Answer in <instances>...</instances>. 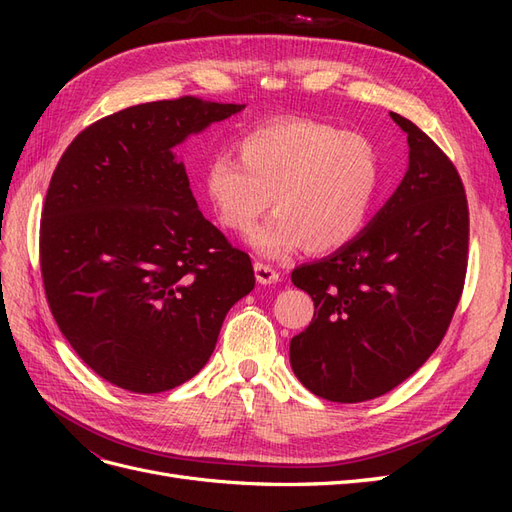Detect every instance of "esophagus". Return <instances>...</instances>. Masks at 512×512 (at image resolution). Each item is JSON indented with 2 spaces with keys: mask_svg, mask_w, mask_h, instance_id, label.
Returning a JSON list of instances; mask_svg holds the SVG:
<instances>
[{
  "mask_svg": "<svg viewBox=\"0 0 512 512\" xmlns=\"http://www.w3.org/2000/svg\"><path fill=\"white\" fill-rule=\"evenodd\" d=\"M254 273H256V282L262 286L280 282V273H277L271 265H265V262H260V260L254 262Z\"/></svg>",
  "mask_w": 512,
  "mask_h": 512,
  "instance_id": "esophagus-1",
  "label": "esophagus"
}]
</instances>
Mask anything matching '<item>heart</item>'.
I'll use <instances>...</instances> for the list:
<instances>
[{"instance_id":"obj_1","label":"heart","mask_w":512,"mask_h":512,"mask_svg":"<svg viewBox=\"0 0 512 512\" xmlns=\"http://www.w3.org/2000/svg\"><path fill=\"white\" fill-rule=\"evenodd\" d=\"M237 159L218 156L207 168V194L220 222L247 232L271 209L273 220L252 235L269 258L305 245L329 254L363 228L378 190V156L365 136L331 123L286 117L243 134Z\"/></svg>"}]
</instances>
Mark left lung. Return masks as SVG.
<instances>
[{
  "mask_svg": "<svg viewBox=\"0 0 512 512\" xmlns=\"http://www.w3.org/2000/svg\"><path fill=\"white\" fill-rule=\"evenodd\" d=\"M391 117L408 134L404 181L359 237L290 275L314 301L290 342L292 371L339 404L410 378L440 346L466 284L470 213L457 168L410 119Z\"/></svg>",
  "mask_w": 512,
  "mask_h": 512,
  "instance_id": "8db88e82",
  "label": "left lung"
}]
</instances>
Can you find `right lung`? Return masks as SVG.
I'll return each mask as SVG.
<instances>
[{"instance_id": "add662e5", "label": "right lung", "mask_w": 512, "mask_h": 512, "mask_svg": "<svg viewBox=\"0 0 512 512\" xmlns=\"http://www.w3.org/2000/svg\"><path fill=\"white\" fill-rule=\"evenodd\" d=\"M243 104L196 96L123 108L61 156L40 222V269L59 331L100 378L162 393L196 376L252 260L198 211L173 147Z\"/></svg>"}]
</instances>
